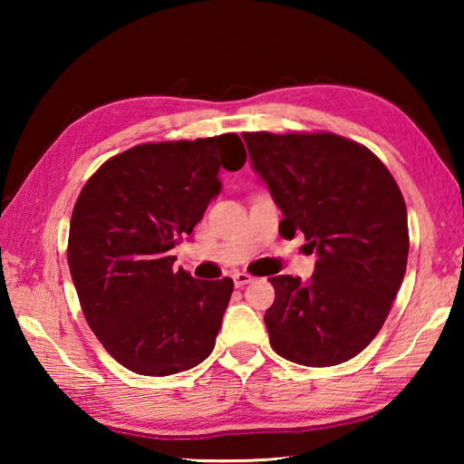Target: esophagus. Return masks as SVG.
<instances>
[{
	"label": "esophagus",
	"instance_id": "1",
	"mask_svg": "<svg viewBox=\"0 0 464 464\" xmlns=\"http://www.w3.org/2000/svg\"><path fill=\"white\" fill-rule=\"evenodd\" d=\"M251 280H254V278H251L249 274H246V272H235V274H233L235 286H246V285H249Z\"/></svg>",
	"mask_w": 464,
	"mask_h": 464
}]
</instances>
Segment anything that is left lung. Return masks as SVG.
<instances>
[{"mask_svg":"<svg viewBox=\"0 0 464 464\" xmlns=\"http://www.w3.org/2000/svg\"><path fill=\"white\" fill-rule=\"evenodd\" d=\"M251 169L282 210V235L303 233L313 276H272L264 321L276 354L335 366L360 354L391 311L410 254L401 190L379 157L332 132H243Z\"/></svg>","mask_w":464,"mask_h":464,"instance_id":"1","label":"left lung"}]
</instances>
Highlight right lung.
<instances>
[{
	"label": "right lung",
	"mask_w": 464,
	"mask_h": 464,
	"mask_svg": "<svg viewBox=\"0 0 464 464\" xmlns=\"http://www.w3.org/2000/svg\"><path fill=\"white\" fill-rule=\"evenodd\" d=\"M246 163L229 135L137 145L108 160L75 202L67 262L92 332L145 376L190 371L215 348L233 280H196L169 256Z\"/></svg>",
	"instance_id": "right-lung-1"
}]
</instances>
